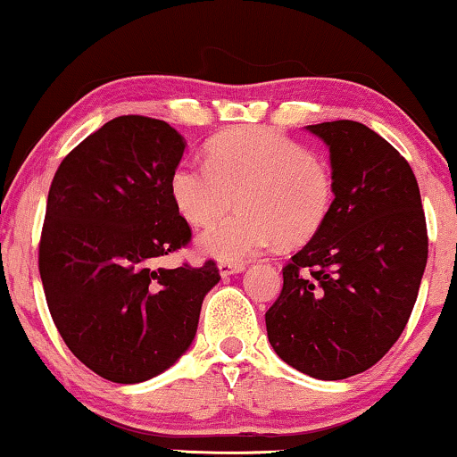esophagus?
Wrapping results in <instances>:
<instances>
[{
	"mask_svg": "<svg viewBox=\"0 0 457 457\" xmlns=\"http://www.w3.org/2000/svg\"><path fill=\"white\" fill-rule=\"evenodd\" d=\"M218 270H220L222 278H228L230 274H239L245 270V264H243V262H220V264H218Z\"/></svg>",
	"mask_w": 457,
	"mask_h": 457,
	"instance_id": "esophagus-1",
	"label": "esophagus"
}]
</instances>
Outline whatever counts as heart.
<instances>
[{"label": "heart", "instance_id": "b5f03b06", "mask_svg": "<svg viewBox=\"0 0 457 457\" xmlns=\"http://www.w3.org/2000/svg\"><path fill=\"white\" fill-rule=\"evenodd\" d=\"M168 193L187 222L205 227L239 202L241 210L197 237L222 262L253 258L272 243L297 245L318 233L335 197L333 174L302 143L274 129H233L208 145V162L185 158Z\"/></svg>", "mask_w": 457, "mask_h": 457}]
</instances>
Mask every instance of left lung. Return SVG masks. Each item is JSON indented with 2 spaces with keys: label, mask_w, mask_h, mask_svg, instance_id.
Instances as JSON below:
<instances>
[{
  "label": "left lung",
  "mask_w": 457,
  "mask_h": 457,
  "mask_svg": "<svg viewBox=\"0 0 457 457\" xmlns=\"http://www.w3.org/2000/svg\"><path fill=\"white\" fill-rule=\"evenodd\" d=\"M328 147L327 220L283 268L268 341L295 370L341 380L377 364L403 333L428 258L416 177L391 143L353 120L305 127Z\"/></svg>",
  "instance_id": "obj_1"
}]
</instances>
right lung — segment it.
Wrapping results in <instances>:
<instances>
[{
	"label": "right lung",
	"instance_id": "1",
	"mask_svg": "<svg viewBox=\"0 0 457 457\" xmlns=\"http://www.w3.org/2000/svg\"><path fill=\"white\" fill-rule=\"evenodd\" d=\"M187 147L170 124L118 116L62 160L39 245L43 291L68 349L112 383L158 377L191 347L220 274L155 268L191 239L168 179Z\"/></svg>",
	"mask_w": 457,
	"mask_h": 457
}]
</instances>
